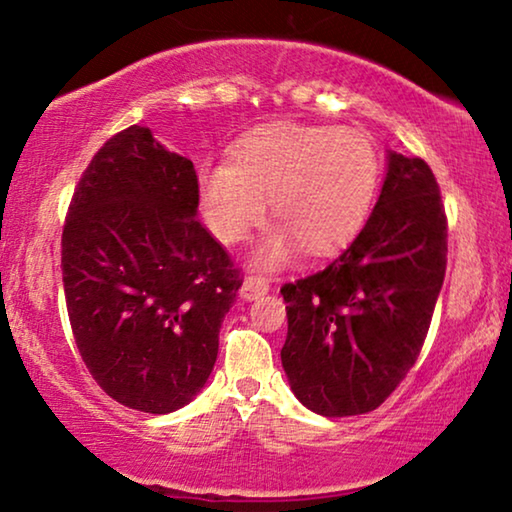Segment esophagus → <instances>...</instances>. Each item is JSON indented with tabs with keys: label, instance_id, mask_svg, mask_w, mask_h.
Masks as SVG:
<instances>
[{
	"label": "esophagus",
	"instance_id": "1",
	"mask_svg": "<svg viewBox=\"0 0 512 512\" xmlns=\"http://www.w3.org/2000/svg\"><path fill=\"white\" fill-rule=\"evenodd\" d=\"M268 289H270L268 279L258 277V275H251V277H247V279H244V282H242V286H240V296H242L244 300H256V298L265 296V293H268Z\"/></svg>",
	"mask_w": 512,
	"mask_h": 512
}]
</instances>
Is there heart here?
<instances>
[{
    "instance_id": "b5f03b06",
    "label": "heart",
    "mask_w": 512,
    "mask_h": 512,
    "mask_svg": "<svg viewBox=\"0 0 512 512\" xmlns=\"http://www.w3.org/2000/svg\"><path fill=\"white\" fill-rule=\"evenodd\" d=\"M380 158L368 132L335 125L272 123L235 144L230 165H205L198 177L200 209L221 242L247 237L272 200L275 216L310 251L345 244L366 221ZM286 251L277 240L265 261Z\"/></svg>"
}]
</instances>
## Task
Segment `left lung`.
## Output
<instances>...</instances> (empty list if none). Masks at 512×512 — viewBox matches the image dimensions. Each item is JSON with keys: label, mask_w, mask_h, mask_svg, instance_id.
<instances>
[{"label": "left lung", "mask_w": 512, "mask_h": 512, "mask_svg": "<svg viewBox=\"0 0 512 512\" xmlns=\"http://www.w3.org/2000/svg\"><path fill=\"white\" fill-rule=\"evenodd\" d=\"M447 268V216L422 158L389 153L380 200L324 270L282 286L293 394L324 417L387 401L422 352Z\"/></svg>", "instance_id": "obj_1"}]
</instances>
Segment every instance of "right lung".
<instances>
[{"label":"right lung","mask_w":512,"mask_h":512,"mask_svg":"<svg viewBox=\"0 0 512 512\" xmlns=\"http://www.w3.org/2000/svg\"><path fill=\"white\" fill-rule=\"evenodd\" d=\"M198 174L142 125L102 144L69 202L62 284L81 359L128 408L165 415L205 387L240 268L195 219Z\"/></svg>","instance_id":"1"}]
</instances>
